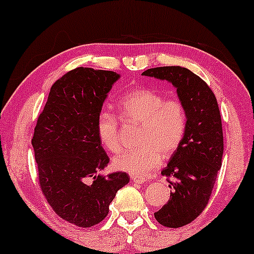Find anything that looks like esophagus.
I'll return each mask as SVG.
<instances>
[{
  "mask_svg": "<svg viewBox=\"0 0 254 254\" xmlns=\"http://www.w3.org/2000/svg\"><path fill=\"white\" fill-rule=\"evenodd\" d=\"M131 181L133 183H137V185H142V183L146 182L143 177H136V176H131Z\"/></svg>",
  "mask_w": 254,
  "mask_h": 254,
  "instance_id": "esophagus-1",
  "label": "esophagus"
}]
</instances>
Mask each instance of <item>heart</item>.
<instances>
[{
	"label": "heart",
	"instance_id": "1",
	"mask_svg": "<svg viewBox=\"0 0 254 254\" xmlns=\"http://www.w3.org/2000/svg\"><path fill=\"white\" fill-rule=\"evenodd\" d=\"M117 110L125 122L140 124V147L114 159L116 170L143 177L160 165L163 157L168 158L180 148L187 130V110L180 99H165L157 90L137 88L119 99ZM96 132L106 149L121 150L119 123L112 113L104 111L97 116Z\"/></svg>",
	"mask_w": 254,
	"mask_h": 254
}]
</instances>
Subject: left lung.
<instances>
[{"label": "left lung", "instance_id": "obj_1", "mask_svg": "<svg viewBox=\"0 0 254 254\" xmlns=\"http://www.w3.org/2000/svg\"><path fill=\"white\" fill-rule=\"evenodd\" d=\"M142 76L168 80L176 88L186 106L185 138L161 175L172 177L170 200L154 213L168 228H180L193 222L207 205L222 166V119L218 104L208 85L190 69L181 66L149 68Z\"/></svg>", "mask_w": 254, "mask_h": 254}]
</instances>
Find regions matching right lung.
<instances>
[{
  "instance_id": "1",
  "label": "right lung",
  "mask_w": 254,
  "mask_h": 254,
  "mask_svg": "<svg viewBox=\"0 0 254 254\" xmlns=\"http://www.w3.org/2000/svg\"><path fill=\"white\" fill-rule=\"evenodd\" d=\"M121 74L78 67L50 88L32 137L41 189L58 216L89 228L104 221L127 172L100 175L110 163L96 119Z\"/></svg>"
}]
</instances>
